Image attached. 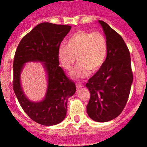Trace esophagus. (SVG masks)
Segmentation results:
<instances>
[{"instance_id":"esophagus-1","label":"esophagus","mask_w":147,"mask_h":147,"mask_svg":"<svg viewBox=\"0 0 147 147\" xmlns=\"http://www.w3.org/2000/svg\"><path fill=\"white\" fill-rule=\"evenodd\" d=\"M76 87H77V89H78V90H79V89H80L81 87H83V84H82V83L76 82Z\"/></svg>"}]
</instances>
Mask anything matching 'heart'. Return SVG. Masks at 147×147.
Returning <instances> with one entry per match:
<instances>
[{
	"label": "heart",
	"mask_w": 147,
	"mask_h": 147,
	"mask_svg": "<svg viewBox=\"0 0 147 147\" xmlns=\"http://www.w3.org/2000/svg\"><path fill=\"white\" fill-rule=\"evenodd\" d=\"M107 55V41L99 31L78 30L67 42V47H60L57 59L60 65L70 71L78 60L79 65L71 72L76 79L86 78L102 67Z\"/></svg>",
	"instance_id": "obj_1"
}]
</instances>
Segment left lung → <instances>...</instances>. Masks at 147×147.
I'll return each mask as SVG.
<instances>
[{"mask_svg":"<svg viewBox=\"0 0 147 147\" xmlns=\"http://www.w3.org/2000/svg\"><path fill=\"white\" fill-rule=\"evenodd\" d=\"M107 41V55L102 67L86 84L90 92L89 117L99 122L118 117L128 100L133 82L129 50L121 35L99 20Z\"/></svg>","mask_w":147,"mask_h":147,"instance_id":"left-lung-1","label":"left lung"}]
</instances>
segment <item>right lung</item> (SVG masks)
Returning <instances> with one entry per match:
<instances>
[{
	"instance_id": "add662e5",
	"label": "right lung",
	"mask_w": 147,
	"mask_h": 147,
	"mask_svg": "<svg viewBox=\"0 0 147 147\" xmlns=\"http://www.w3.org/2000/svg\"><path fill=\"white\" fill-rule=\"evenodd\" d=\"M71 29L70 26L42 23L26 34L18 44L13 60V90L24 112L31 119L45 126L59 124L67 113L68 97L75 94L76 86L59 66L57 52ZM29 61L44 62L49 86L46 98L40 102L29 101L20 83L23 65Z\"/></svg>"
}]
</instances>
